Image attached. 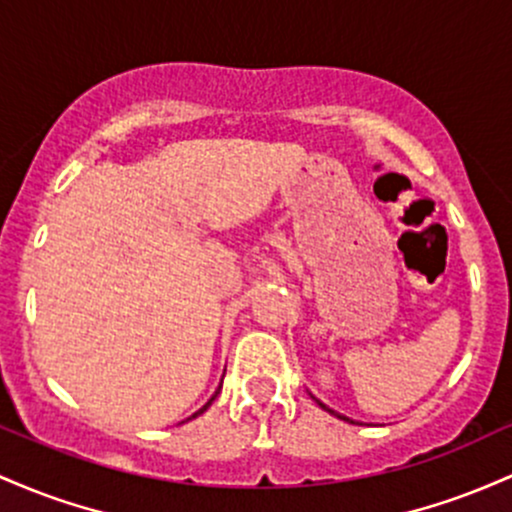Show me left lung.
<instances>
[{
    "label": "left lung",
    "instance_id": "obj_1",
    "mask_svg": "<svg viewBox=\"0 0 512 512\" xmlns=\"http://www.w3.org/2000/svg\"><path fill=\"white\" fill-rule=\"evenodd\" d=\"M312 399H314V401H317V404H319V406H321V409H324V411H329V413H331V416H336V418H341V421H348V423H355V426H363V423H360V421H353V418H348V416H343V413H338V411H333V409H329V406H326V404H324V401H319V399H317V396H314V394H312Z\"/></svg>",
    "mask_w": 512,
    "mask_h": 512
}]
</instances>
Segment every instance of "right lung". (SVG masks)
<instances>
[{
  "label": "right lung",
  "instance_id": "1",
  "mask_svg": "<svg viewBox=\"0 0 512 512\" xmlns=\"http://www.w3.org/2000/svg\"><path fill=\"white\" fill-rule=\"evenodd\" d=\"M220 389H222V384H220V387H217V392L210 396V401H208V404H205V406H203V409H198V411H195L191 418H198V416H200V413H205V411H208V409H210V404H212V401H215V396H217V394H220ZM191 418H186V421H191Z\"/></svg>",
  "mask_w": 512,
  "mask_h": 512
}]
</instances>
